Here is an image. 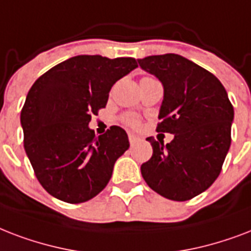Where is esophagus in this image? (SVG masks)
Wrapping results in <instances>:
<instances>
[{
	"instance_id": "34e87169",
	"label": "esophagus",
	"mask_w": 251,
	"mask_h": 251,
	"mask_svg": "<svg viewBox=\"0 0 251 251\" xmlns=\"http://www.w3.org/2000/svg\"><path fill=\"white\" fill-rule=\"evenodd\" d=\"M128 140H129V144H131V147H133V145H136V144L141 141V139H140L139 136L132 135V133H129V135H128Z\"/></svg>"
}]
</instances>
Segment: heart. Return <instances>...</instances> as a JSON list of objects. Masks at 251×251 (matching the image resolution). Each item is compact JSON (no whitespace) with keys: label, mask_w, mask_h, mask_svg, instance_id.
<instances>
[{"label":"heart","mask_w":251,"mask_h":251,"mask_svg":"<svg viewBox=\"0 0 251 251\" xmlns=\"http://www.w3.org/2000/svg\"><path fill=\"white\" fill-rule=\"evenodd\" d=\"M122 120H123V123H126L129 127H137L140 124L139 118L135 114H126V115L122 116Z\"/></svg>","instance_id":"obj_1"}]
</instances>
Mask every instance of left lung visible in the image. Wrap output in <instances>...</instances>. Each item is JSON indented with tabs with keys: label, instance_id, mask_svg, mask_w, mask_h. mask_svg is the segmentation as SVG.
<instances>
[{
	"label": "left lung",
	"instance_id": "left-lung-1",
	"mask_svg": "<svg viewBox=\"0 0 251 251\" xmlns=\"http://www.w3.org/2000/svg\"><path fill=\"white\" fill-rule=\"evenodd\" d=\"M164 85L157 132L173 133L152 144L141 174L153 191L176 201L190 200L216 180L230 147L233 106L223 83L204 68L176 53L137 60Z\"/></svg>",
	"mask_w": 251,
	"mask_h": 251
}]
</instances>
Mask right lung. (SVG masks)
Instances as JSON below:
<instances>
[{"instance_id": "obj_1", "label": "right lung", "mask_w": 251, "mask_h": 251, "mask_svg": "<svg viewBox=\"0 0 251 251\" xmlns=\"http://www.w3.org/2000/svg\"><path fill=\"white\" fill-rule=\"evenodd\" d=\"M137 68L133 57L79 55L42 75L21 111L23 145L39 183L57 199L77 204L107 186L129 141L112 126L97 137L87 127L106 107L112 85Z\"/></svg>"}]
</instances>
